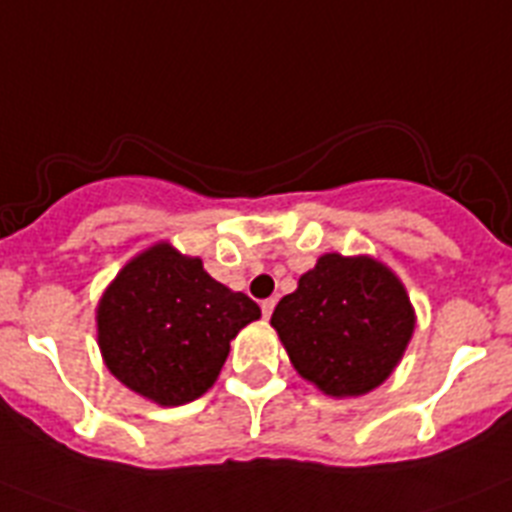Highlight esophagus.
<instances>
[{"instance_id": "34e87169", "label": "esophagus", "mask_w": 512, "mask_h": 512, "mask_svg": "<svg viewBox=\"0 0 512 512\" xmlns=\"http://www.w3.org/2000/svg\"><path fill=\"white\" fill-rule=\"evenodd\" d=\"M260 309H262V317L270 319V314H273V309H275V299H265L260 304Z\"/></svg>"}]
</instances>
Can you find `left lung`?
I'll list each match as a JSON object with an SVG mask.
<instances>
[{"instance_id":"left-lung-1","label":"left lung","mask_w":512,"mask_h":512,"mask_svg":"<svg viewBox=\"0 0 512 512\" xmlns=\"http://www.w3.org/2000/svg\"><path fill=\"white\" fill-rule=\"evenodd\" d=\"M270 324L306 381L332 397H358L394 371L415 314L399 278L381 262L332 252L278 301Z\"/></svg>"}]
</instances>
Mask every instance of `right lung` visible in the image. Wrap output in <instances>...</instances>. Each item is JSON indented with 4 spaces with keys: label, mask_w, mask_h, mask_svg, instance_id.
<instances>
[{
    "label": "right lung",
    "mask_w": 512,
    "mask_h": 512,
    "mask_svg": "<svg viewBox=\"0 0 512 512\" xmlns=\"http://www.w3.org/2000/svg\"><path fill=\"white\" fill-rule=\"evenodd\" d=\"M257 317L260 306L213 281L198 257L157 244L110 283L97 309V340L115 379L177 407L211 389L229 342Z\"/></svg>",
    "instance_id": "1"
}]
</instances>
